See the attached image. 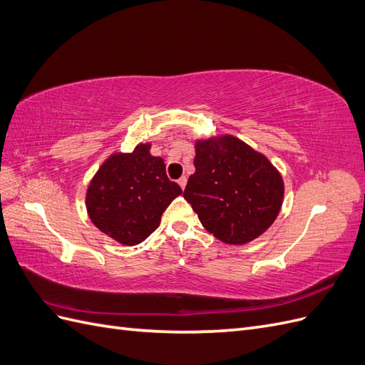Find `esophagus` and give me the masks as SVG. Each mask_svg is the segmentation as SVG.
<instances>
[{
	"instance_id": "esophagus-1",
	"label": "esophagus",
	"mask_w": 365,
	"mask_h": 365,
	"mask_svg": "<svg viewBox=\"0 0 365 365\" xmlns=\"http://www.w3.org/2000/svg\"><path fill=\"white\" fill-rule=\"evenodd\" d=\"M178 184H180L181 189L184 190V187H185V184H187V176H181V178L178 180Z\"/></svg>"
}]
</instances>
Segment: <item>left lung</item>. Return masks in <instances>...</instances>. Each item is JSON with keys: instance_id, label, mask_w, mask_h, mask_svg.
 I'll return each instance as SVG.
<instances>
[{"instance_id": "8db88e82", "label": "left lung", "mask_w": 365, "mask_h": 365, "mask_svg": "<svg viewBox=\"0 0 365 365\" xmlns=\"http://www.w3.org/2000/svg\"><path fill=\"white\" fill-rule=\"evenodd\" d=\"M195 173L182 196L204 228L230 245L267 231L283 201V180L262 153L236 137L196 143Z\"/></svg>"}]
</instances>
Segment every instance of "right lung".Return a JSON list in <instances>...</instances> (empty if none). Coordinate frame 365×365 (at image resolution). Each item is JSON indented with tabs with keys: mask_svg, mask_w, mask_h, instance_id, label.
<instances>
[{
	"mask_svg": "<svg viewBox=\"0 0 365 365\" xmlns=\"http://www.w3.org/2000/svg\"><path fill=\"white\" fill-rule=\"evenodd\" d=\"M150 145L130 153H115L93 178L86 210L93 224L123 245H137L160 225L161 215L181 187L165 175L163 158L152 157Z\"/></svg>",
	"mask_w": 365,
	"mask_h": 365,
	"instance_id": "obj_1",
	"label": "right lung"
}]
</instances>
